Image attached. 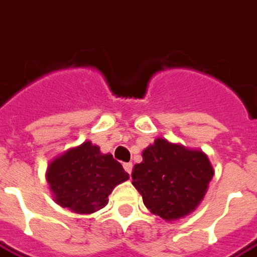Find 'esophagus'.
Here are the masks:
<instances>
[{"mask_svg":"<svg viewBox=\"0 0 257 257\" xmlns=\"http://www.w3.org/2000/svg\"><path fill=\"white\" fill-rule=\"evenodd\" d=\"M123 169H125V171H126L129 175H131V173H132V164H131V162H126V164H123Z\"/></svg>","mask_w":257,"mask_h":257,"instance_id":"esophagus-1","label":"esophagus"}]
</instances>
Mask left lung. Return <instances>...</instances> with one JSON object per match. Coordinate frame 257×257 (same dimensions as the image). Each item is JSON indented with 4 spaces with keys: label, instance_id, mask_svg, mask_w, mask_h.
Returning <instances> with one entry per match:
<instances>
[{
    "label": "left lung",
    "instance_id": "left-lung-1",
    "mask_svg": "<svg viewBox=\"0 0 257 257\" xmlns=\"http://www.w3.org/2000/svg\"><path fill=\"white\" fill-rule=\"evenodd\" d=\"M142 157L132 184L153 215L176 221L197 209L215 173L204 151L158 138Z\"/></svg>",
    "mask_w": 257,
    "mask_h": 257
}]
</instances>
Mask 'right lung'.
Segmentation results:
<instances>
[{"label":"right lung","instance_id":"add662e5","mask_svg":"<svg viewBox=\"0 0 257 257\" xmlns=\"http://www.w3.org/2000/svg\"><path fill=\"white\" fill-rule=\"evenodd\" d=\"M45 176L55 202L79 215L104 208L114 187L129 179L110 153L103 154L89 140L55 157Z\"/></svg>","mask_w":257,"mask_h":257}]
</instances>
